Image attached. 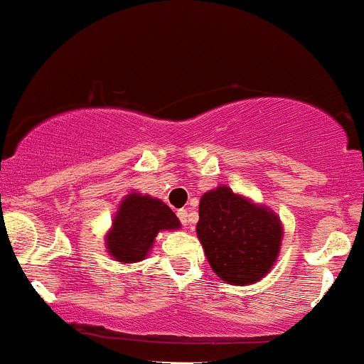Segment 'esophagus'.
Segmentation results:
<instances>
[{
	"label": "esophagus",
	"mask_w": 364,
	"mask_h": 364,
	"mask_svg": "<svg viewBox=\"0 0 364 364\" xmlns=\"http://www.w3.org/2000/svg\"><path fill=\"white\" fill-rule=\"evenodd\" d=\"M178 218H179V221H181V223L183 225H186V223H188V218H190V213L188 211H186V209H179V211H178Z\"/></svg>",
	"instance_id": "esophagus-1"
}]
</instances>
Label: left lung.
Masks as SVG:
<instances>
[{"label": "left lung", "mask_w": 364, "mask_h": 364, "mask_svg": "<svg viewBox=\"0 0 364 364\" xmlns=\"http://www.w3.org/2000/svg\"><path fill=\"white\" fill-rule=\"evenodd\" d=\"M282 233L277 214L228 186L202 195L197 237L214 274L228 284L247 286L265 277L277 259Z\"/></svg>", "instance_id": "1"}]
</instances>
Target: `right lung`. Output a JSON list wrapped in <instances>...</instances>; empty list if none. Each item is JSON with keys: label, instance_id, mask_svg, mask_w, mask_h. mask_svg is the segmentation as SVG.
Returning <instances> with one entry per match:
<instances>
[{"label": "right lung", "instance_id": "1", "mask_svg": "<svg viewBox=\"0 0 364 364\" xmlns=\"http://www.w3.org/2000/svg\"><path fill=\"white\" fill-rule=\"evenodd\" d=\"M179 227L181 223L169 205L150 195L132 192L118 205L106 247L117 262L136 263L146 258L156 233Z\"/></svg>", "mask_w": 364, "mask_h": 364}]
</instances>
